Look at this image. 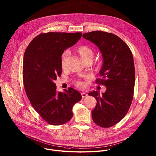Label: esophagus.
Here are the masks:
<instances>
[{
	"label": "esophagus",
	"instance_id": "1",
	"mask_svg": "<svg viewBox=\"0 0 156 156\" xmlns=\"http://www.w3.org/2000/svg\"><path fill=\"white\" fill-rule=\"evenodd\" d=\"M81 96L83 98H84L87 96V94L86 93H81Z\"/></svg>",
	"mask_w": 156,
	"mask_h": 156
}]
</instances>
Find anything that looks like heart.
Listing matches in <instances>:
<instances>
[{
    "mask_svg": "<svg viewBox=\"0 0 156 156\" xmlns=\"http://www.w3.org/2000/svg\"><path fill=\"white\" fill-rule=\"evenodd\" d=\"M77 52L84 62L87 61H90L92 62V61L94 59V52L90 47L87 46L82 45L79 47L77 49ZM69 56V51L68 50H66L62 53L61 57V65L62 68H64L66 67V62ZM75 83L77 86L80 87H82L84 86V83L80 80L76 81Z\"/></svg>",
    "mask_w": 156,
    "mask_h": 156,
    "instance_id": "1",
    "label": "heart"
}]
</instances>
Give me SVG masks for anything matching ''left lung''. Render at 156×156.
<instances>
[{
	"label": "left lung",
	"instance_id": "8db88e82",
	"mask_svg": "<svg viewBox=\"0 0 156 156\" xmlns=\"http://www.w3.org/2000/svg\"><path fill=\"white\" fill-rule=\"evenodd\" d=\"M83 37L95 44L103 57L101 78L96 82L103 84L106 90L101 95L97 90L88 94L97 100L92 111L94 122L109 128L125 117L131 105L135 84L133 54L126 43L112 33L94 31L84 33Z\"/></svg>",
	"mask_w": 156,
	"mask_h": 156
}]
</instances>
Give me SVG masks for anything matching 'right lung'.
Masks as SVG:
<instances>
[{"instance_id":"1","label":"right lung","mask_w":156,"mask_h":156,"mask_svg":"<svg viewBox=\"0 0 156 156\" xmlns=\"http://www.w3.org/2000/svg\"><path fill=\"white\" fill-rule=\"evenodd\" d=\"M81 32L42 33L29 44L23 56V81L26 94L34 110L51 125H61L72 118L73 105L80 93L69 87L56 92L54 83L61 76V57L81 37Z\"/></svg>"}]
</instances>
